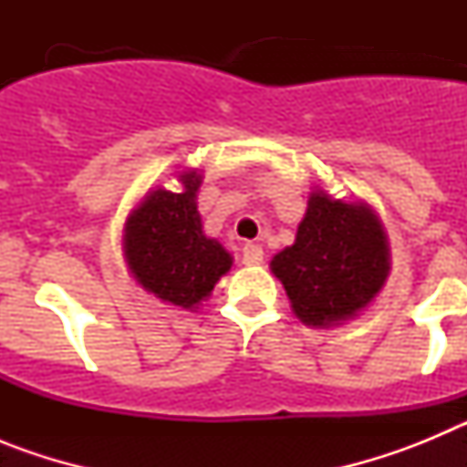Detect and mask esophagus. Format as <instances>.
<instances>
[{
	"label": "esophagus",
	"mask_w": 467,
	"mask_h": 467,
	"mask_svg": "<svg viewBox=\"0 0 467 467\" xmlns=\"http://www.w3.org/2000/svg\"><path fill=\"white\" fill-rule=\"evenodd\" d=\"M264 262V250L254 243H245L243 245V264L245 266H259Z\"/></svg>",
	"instance_id": "obj_1"
}]
</instances>
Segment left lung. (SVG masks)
<instances>
[{"label":"left lung","mask_w":467,"mask_h":467,"mask_svg":"<svg viewBox=\"0 0 467 467\" xmlns=\"http://www.w3.org/2000/svg\"><path fill=\"white\" fill-rule=\"evenodd\" d=\"M271 271L301 323L341 325L369 306L386 285V231L367 203H344L313 192L295 243L271 259Z\"/></svg>","instance_id":"1"}]
</instances>
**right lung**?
I'll use <instances>...</instances> for the list:
<instances>
[{
	"mask_svg": "<svg viewBox=\"0 0 467 467\" xmlns=\"http://www.w3.org/2000/svg\"><path fill=\"white\" fill-rule=\"evenodd\" d=\"M201 182L196 171H184L180 192H147L123 229V257L133 278L172 306L196 308L234 264L222 243L203 234L196 205Z\"/></svg>",
	"mask_w": 467,
	"mask_h": 467,
	"instance_id": "right-lung-1",
	"label": "right lung"
}]
</instances>
